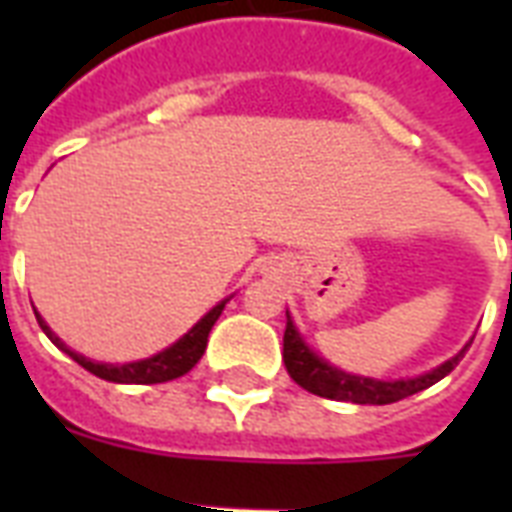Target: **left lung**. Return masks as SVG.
<instances>
[{
  "instance_id": "1",
  "label": "left lung",
  "mask_w": 512,
  "mask_h": 512,
  "mask_svg": "<svg viewBox=\"0 0 512 512\" xmlns=\"http://www.w3.org/2000/svg\"><path fill=\"white\" fill-rule=\"evenodd\" d=\"M470 348V342L457 353L454 358L444 361V364L433 369L428 374H420L414 380H372V377H356V374L340 372L335 366H329L324 358H319L303 337L297 335L295 324L287 316V329H284V366H287L289 377L305 388L313 396L332 398V401H350V404H393L401 398H409L420 390L436 385L438 380H444L446 374L452 372L454 366L460 364L465 350Z\"/></svg>"
}]
</instances>
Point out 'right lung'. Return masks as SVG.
<instances>
[{
    "mask_svg": "<svg viewBox=\"0 0 512 512\" xmlns=\"http://www.w3.org/2000/svg\"><path fill=\"white\" fill-rule=\"evenodd\" d=\"M225 303H228V300L215 305V308H212V311H209L207 316H204V319H201L191 332H188V335L180 337V340H177L175 345H170L167 350H162V353H156V356L151 358H143V361H132V364H122V366L95 364V361H90V358L79 356V353H74V350L68 348L66 342L60 340V337L55 335L47 324H44L39 313H36V321H39V327H42L44 335L50 337V340L55 342L63 353H68V356L74 358L76 364L84 366L87 372H92L95 377H100V380L122 382V385H154V382L175 380V377H183L185 372H191L193 366H196V361H199V358L204 356V350H207V337L209 332H212V327H215V321L220 319Z\"/></svg>",
    "mask_w": 512,
    "mask_h": 512,
    "instance_id": "1",
    "label": "right lung"
}]
</instances>
